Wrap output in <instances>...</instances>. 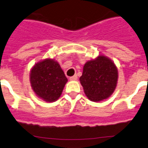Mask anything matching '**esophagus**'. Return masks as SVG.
Listing matches in <instances>:
<instances>
[{
	"mask_svg": "<svg viewBox=\"0 0 148 148\" xmlns=\"http://www.w3.org/2000/svg\"><path fill=\"white\" fill-rule=\"evenodd\" d=\"M70 79L71 80H77V75H74L72 77H70Z\"/></svg>",
	"mask_w": 148,
	"mask_h": 148,
	"instance_id": "34e87169",
	"label": "esophagus"
}]
</instances>
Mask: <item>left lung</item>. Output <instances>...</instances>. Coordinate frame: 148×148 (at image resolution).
<instances>
[{"label": "left lung", "instance_id": "1", "mask_svg": "<svg viewBox=\"0 0 148 148\" xmlns=\"http://www.w3.org/2000/svg\"><path fill=\"white\" fill-rule=\"evenodd\" d=\"M117 79L115 64L103 56L86 63L79 78L87 97L96 102L108 98L114 92Z\"/></svg>", "mask_w": 148, "mask_h": 148}]
</instances>
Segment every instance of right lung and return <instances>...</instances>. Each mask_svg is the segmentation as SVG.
Instances as JSON below:
<instances>
[{
	"mask_svg": "<svg viewBox=\"0 0 148 148\" xmlns=\"http://www.w3.org/2000/svg\"><path fill=\"white\" fill-rule=\"evenodd\" d=\"M68 79L56 61L45 59L34 66L30 73L32 90L38 97L53 102L61 96Z\"/></svg>",
	"mask_w": 148,
	"mask_h": 148,
	"instance_id": "obj_1",
	"label": "right lung"
}]
</instances>
